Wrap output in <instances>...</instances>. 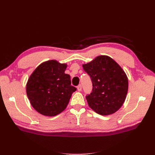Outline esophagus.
<instances>
[{
    "mask_svg": "<svg viewBox=\"0 0 155 155\" xmlns=\"http://www.w3.org/2000/svg\"><path fill=\"white\" fill-rule=\"evenodd\" d=\"M77 89H78V91H79V92L81 91V90H82V86H81V85H78V87H77Z\"/></svg>",
    "mask_w": 155,
    "mask_h": 155,
    "instance_id": "34e87169",
    "label": "esophagus"
}]
</instances>
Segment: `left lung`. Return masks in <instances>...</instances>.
Listing matches in <instances>:
<instances>
[{"mask_svg": "<svg viewBox=\"0 0 155 155\" xmlns=\"http://www.w3.org/2000/svg\"><path fill=\"white\" fill-rule=\"evenodd\" d=\"M90 76L92 92L86 96L88 106L96 113H115L124 104L128 91V78L124 70L109 56L99 55L83 64Z\"/></svg>", "mask_w": 155, "mask_h": 155, "instance_id": "1", "label": "left lung"}]
</instances>
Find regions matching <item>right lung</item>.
<instances>
[{
	"mask_svg": "<svg viewBox=\"0 0 155 155\" xmlns=\"http://www.w3.org/2000/svg\"><path fill=\"white\" fill-rule=\"evenodd\" d=\"M67 64L54 59L40 64L26 83V94L33 108L42 115L55 116L66 109L76 88L70 75L64 73Z\"/></svg>",
	"mask_w": 155,
	"mask_h": 155,
	"instance_id": "right-lung-1",
	"label": "right lung"
}]
</instances>
